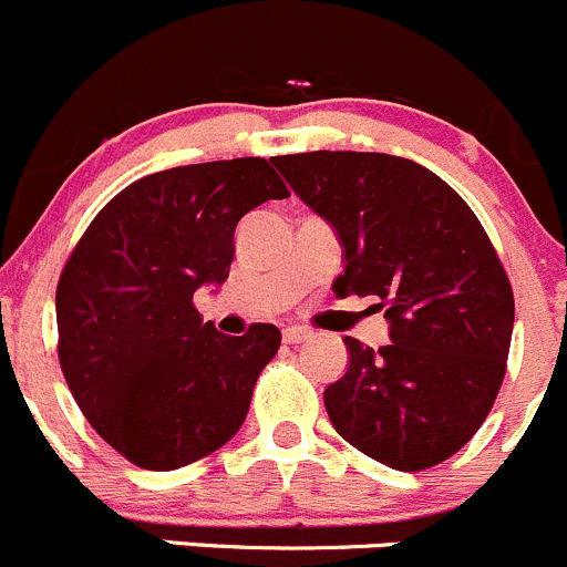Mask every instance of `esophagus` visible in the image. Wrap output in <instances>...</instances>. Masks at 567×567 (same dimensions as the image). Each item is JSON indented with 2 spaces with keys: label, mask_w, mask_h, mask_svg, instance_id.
I'll return each instance as SVG.
<instances>
[{
  "label": "esophagus",
  "mask_w": 567,
  "mask_h": 567,
  "mask_svg": "<svg viewBox=\"0 0 567 567\" xmlns=\"http://www.w3.org/2000/svg\"><path fill=\"white\" fill-rule=\"evenodd\" d=\"M311 339V330L308 328H297V324H291V328H284V341L286 344H302V341Z\"/></svg>",
  "instance_id": "34e87169"
}]
</instances>
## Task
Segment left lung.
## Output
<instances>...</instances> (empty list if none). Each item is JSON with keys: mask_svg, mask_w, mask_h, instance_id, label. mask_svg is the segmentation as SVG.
<instances>
[{"mask_svg": "<svg viewBox=\"0 0 567 567\" xmlns=\"http://www.w3.org/2000/svg\"><path fill=\"white\" fill-rule=\"evenodd\" d=\"M344 248L339 297H374L391 344L347 336L350 367L324 389L336 433L396 472L439 466L472 441L507 372L515 300L466 200L391 154L272 156Z\"/></svg>", "mask_w": 567, "mask_h": 567, "instance_id": "8db88e82", "label": "left lung"}]
</instances>
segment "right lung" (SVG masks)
Here are the masks:
<instances>
[{"label":"right lung","instance_id":"1","mask_svg":"<svg viewBox=\"0 0 567 567\" xmlns=\"http://www.w3.org/2000/svg\"><path fill=\"white\" fill-rule=\"evenodd\" d=\"M286 195L261 156L151 173L93 217L65 261V383L95 433L134 466L173 472L243 427L281 330L256 322L245 336H223L193 295L228 278L237 223Z\"/></svg>","mask_w":567,"mask_h":567}]
</instances>
